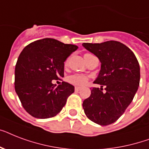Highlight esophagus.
<instances>
[{"mask_svg": "<svg viewBox=\"0 0 149 149\" xmlns=\"http://www.w3.org/2000/svg\"><path fill=\"white\" fill-rule=\"evenodd\" d=\"M79 90H80V87H79V86H75V91L76 92H78Z\"/></svg>", "mask_w": 149, "mask_h": 149, "instance_id": "34e87169", "label": "esophagus"}]
</instances>
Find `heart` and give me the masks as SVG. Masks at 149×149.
<instances>
[{"instance_id":"1","label":"heart","mask_w":149,"mask_h":149,"mask_svg":"<svg viewBox=\"0 0 149 149\" xmlns=\"http://www.w3.org/2000/svg\"><path fill=\"white\" fill-rule=\"evenodd\" d=\"M91 56V54L90 53H86L84 55V58H86L88 56ZM67 64V61L65 62V65ZM88 77L84 76V75H79V74H74L71 75L67 78V81L70 84L75 85V86H83L84 85H86L88 82Z\"/></svg>"}]
</instances>
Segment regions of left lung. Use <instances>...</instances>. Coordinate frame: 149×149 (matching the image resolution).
Returning a JSON list of instances; mask_svg holds the SVG:
<instances>
[{"label": "left lung", "instance_id": "8db88e82", "mask_svg": "<svg viewBox=\"0 0 149 149\" xmlns=\"http://www.w3.org/2000/svg\"><path fill=\"white\" fill-rule=\"evenodd\" d=\"M85 49L97 56L101 70L91 89L90 97L83 103L86 117L100 125L115 122L134 98L140 82L138 59L129 48L117 41L84 43ZM104 86L105 91H103Z\"/></svg>", "mask_w": 149, "mask_h": 149}]
</instances>
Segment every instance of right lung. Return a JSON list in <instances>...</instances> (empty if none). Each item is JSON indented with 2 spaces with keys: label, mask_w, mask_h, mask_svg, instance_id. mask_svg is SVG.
<instances>
[{
  "label": "right lung",
  "mask_w": 149,
  "mask_h": 149,
  "mask_svg": "<svg viewBox=\"0 0 149 149\" xmlns=\"http://www.w3.org/2000/svg\"><path fill=\"white\" fill-rule=\"evenodd\" d=\"M77 49L54 38H43L22 50L15 65V89L30 115L45 119L62 111L74 86L63 81L56 87L52 81L64 77V62Z\"/></svg>",
  "instance_id": "add662e5"
}]
</instances>
